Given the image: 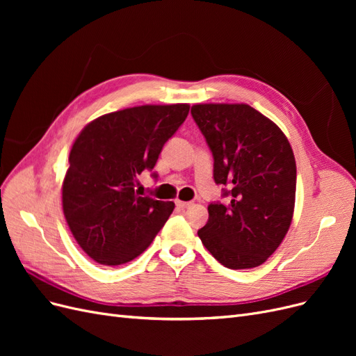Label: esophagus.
Returning a JSON list of instances; mask_svg holds the SVG:
<instances>
[{"label":"esophagus","instance_id":"esophagus-1","mask_svg":"<svg viewBox=\"0 0 356 356\" xmlns=\"http://www.w3.org/2000/svg\"><path fill=\"white\" fill-rule=\"evenodd\" d=\"M175 203H177V207L178 208H181V209H186V208H188L190 204H191V202H184V200H175Z\"/></svg>","mask_w":356,"mask_h":356}]
</instances>
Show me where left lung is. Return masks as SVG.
Listing matches in <instances>:
<instances>
[{
	"instance_id": "left-lung-1",
	"label": "left lung",
	"mask_w": 356,
	"mask_h": 356,
	"mask_svg": "<svg viewBox=\"0 0 356 356\" xmlns=\"http://www.w3.org/2000/svg\"><path fill=\"white\" fill-rule=\"evenodd\" d=\"M191 115L213 156V179L230 202H213L197 234L233 270L263 264L293 221L297 168L286 136L246 104H197Z\"/></svg>"
}]
</instances>
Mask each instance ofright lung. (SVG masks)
I'll return each mask as SVG.
<instances>
[{
	"mask_svg": "<svg viewBox=\"0 0 356 356\" xmlns=\"http://www.w3.org/2000/svg\"><path fill=\"white\" fill-rule=\"evenodd\" d=\"M188 110V104L134 106L98 117L75 139L62 208L75 241L96 263L134 260L168 221L175 203L139 196L135 187Z\"/></svg>",
	"mask_w": 356,
	"mask_h": 356,
	"instance_id": "1",
	"label": "right lung"
}]
</instances>
